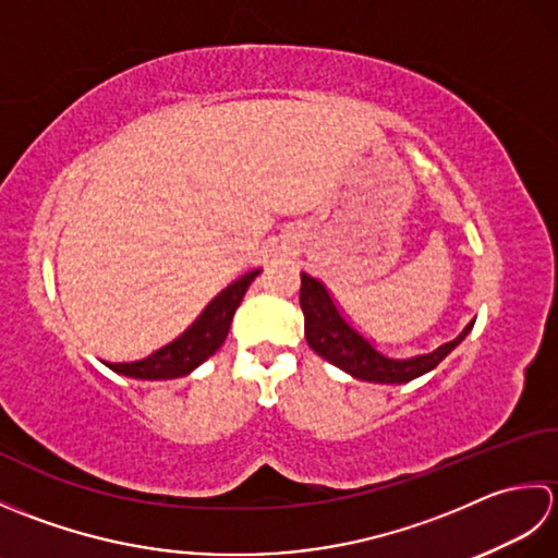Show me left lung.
<instances>
[{
    "mask_svg": "<svg viewBox=\"0 0 558 558\" xmlns=\"http://www.w3.org/2000/svg\"><path fill=\"white\" fill-rule=\"evenodd\" d=\"M300 306L304 312V338L318 357L336 364L338 369L350 374L352 378L372 384H408L412 378L432 372L434 366H438V362H444L465 340L472 326H475V318H472L456 340L444 342L441 348H436L429 354H417V357L410 360H393L381 350H376L374 342L364 338L348 322V316L338 310L322 282L306 276V272H302Z\"/></svg>",
    "mask_w": 558,
    "mask_h": 558,
    "instance_id": "1",
    "label": "left lung"
}]
</instances>
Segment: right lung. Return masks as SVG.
Returning a JSON list of instances; mask_svg holds the SVG:
<instances>
[{"instance_id": "right-lung-1", "label": "right lung", "mask_w": 558, "mask_h": 558, "mask_svg": "<svg viewBox=\"0 0 558 558\" xmlns=\"http://www.w3.org/2000/svg\"><path fill=\"white\" fill-rule=\"evenodd\" d=\"M258 272L260 270L244 272L242 278H236L232 286L225 288L182 338H177L170 345L148 354L146 360L112 364V369L129 378H141V381H168V378L192 374L210 354H216L225 338H228L236 306L242 304L244 292L252 286Z\"/></svg>"}]
</instances>
